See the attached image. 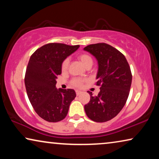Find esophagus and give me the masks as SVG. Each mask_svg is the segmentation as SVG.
Returning a JSON list of instances; mask_svg holds the SVG:
<instances>
[{"label": "esophagus", "instance_id": "esophagus-1", "mask_svg": "<svg viewBox=\"0 0 159 159\" xmlns=\"http://www.w3.org/2000/svg\"><path fill=\"white\" fill-rule=\"evenodd\" d=\"M82 93V91L80 90H76V94H77V95H80V94Z\"/></svg>", "mask_w": 159, "mask_h": 159}]
</instances>
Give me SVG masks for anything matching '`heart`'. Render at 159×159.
Listing matches in <instances>:
<instances>
[{
	"label": "heart",
	"instance_id": "heart-1",
	"mask_svg": "<svg viewBox=\"0 0 159 159\" xmlns=\"http://www.w3.org/2000/svg\"><path fill=\"white\" fill-rule=\"evenodd\" d=\"M78 58L81 61V63L83 64L84 66H92L93 60L92 56L89 55L88 53H82L80 54L78 56ZM69 66V59L68 58H66V59L64 60V61L62 62L61 64V69L62 71H66L67 68H68ZM71 84H73L74 86L78 87V88H80V87L82 86V84H83V80L81 79H78V78H75V79H73L72 81H71Z\"/></svg>",
	"mask_w": 159,
	"mask_h": 159
}]
</instances>
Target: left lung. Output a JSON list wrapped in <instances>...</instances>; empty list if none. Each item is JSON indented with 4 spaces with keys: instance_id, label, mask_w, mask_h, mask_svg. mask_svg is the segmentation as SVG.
<instances>
[{
    "instance_id": "1",
    "label": "left lung",
    "mask_w": 159,
    "mask_h": 159,
    "mask_svg": "<svg viewBox=\"0 0 159 159\" xmlns=\"http://www.w3.org/2000/svg\"><path fill=\"white\" fill-rule=\"evenodd\" d=\"M98 61L97 85H101L97 96H93L84 106L87 116L96 122H105L121 111L129 96L132 73L125 56L106 43H96L84 48Z\"/></svg>"
}]
</instances>
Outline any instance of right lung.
Here are the masks:
<instances>
[{"mask_svg": "<svg viewBox=\"0 0 159 159\" xmlns=\"http://www.w3.org/2000/svg\"><path fill=\"white\" fill-rule=\"evenodd\" d=\"M79 47L48 43L36 50L30 58L25 78L27 94L35 112L45 121L63 120L76 97L72 89H57L56 84L57 76L61 74L62 62Z\"/></svg>", "mask_w": 159, "mask_h": 159, "instance_id": "1", "label": "right lung"}]
</instances>
